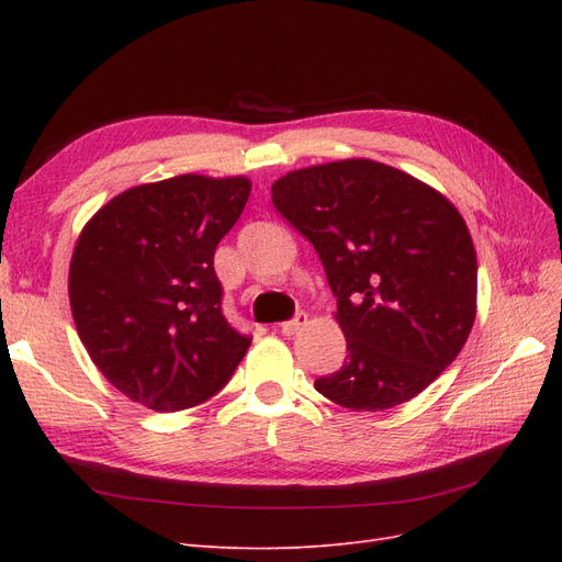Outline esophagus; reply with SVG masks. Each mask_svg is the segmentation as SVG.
<instances>
[{
  "mask_svg": "<svg viewBox=\"0 0 562 562\" xmlns=\"http://www.w3.org/2000/svg\"><path fill=\"white\" fill-rule=\"evenodd\" d=\"M304 326H307V314L297 312L291 321H283V323H281V333H283V335H295V333L302 330Z\"/></svg>",
  "mask_w": 562,
  "mask_h": 562,
  "instance_id": "esophagus-1",
  "label": "esophagus"
}]
</instances>
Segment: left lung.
Instances as JSON below:
<instances>
[{
  "label": "left lung",
  "instance_id": "left-lung-1",
  "mask_svg": "<svg viewBox=\"0 0 562 562\" xmlns=\"http://www.w3.org/2000/svg\"><path fill=\"white\" fill-rule=\"evenodd\" d=\"M277 211L326 269L347 363L314 382L349 411L415 398L462 351L479 265L464 217L429 184L370 159L321 164L271 184Z\"/></svg>",
  "mask_w": 562,
  "mask_h": 562
}]
</instances>
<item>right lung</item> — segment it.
<instances>
[{"label": "right lung", "instance_id": "right-lung-1", "mask_svg": "<svg viewBox=\"0 0 562 562\" xmlns=\"http://www.w3.org/2000/svg\"><path fill=\"white\" fill-rule=\"evenodd\" d=\"M248 178L176 176L114 196L83 227L70 307L91 361L131 401L178 413L215 396L250 347L223 314L213 255Z\"/></svg>", "mask_w": 562, "mask_h": 562}]
</instances>
